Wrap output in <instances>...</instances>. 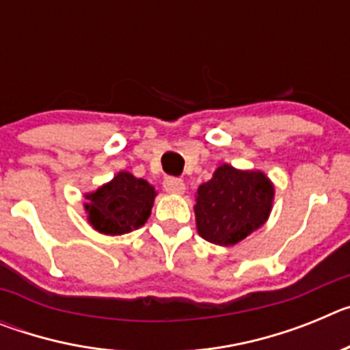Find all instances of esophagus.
Here are the masks:
<instances>
[{
    "instance_id": "esophagus-1",
    "label": "esophagus",
    "mask_w": 350,
    "mask_h": 350,
    "mask_svg": "<svg viewBox=\"0 0 350 350\" xmlns=\"http://www.w3.org/2000/svg\"><path fill=\"white\" fill-rule=\"evenodd\" d=\"M163 187H165L166 193H172V194H182L185 191L184 180H182V178H177V177L165 178V182H163Z\"/></svg>"
}]
</instances>
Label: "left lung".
Listing matches in <instances>:
<instances>
[{"label":"left lung","mask_w":350,"mask_h":350,"mask_svg":"<svg viewBox=\"0 0 350 350\" xmlns=\"http://www.w3.org/2000/svg\"><path fill=\"white\" fill-rule=\"evenodd\" d=\"M273 194V184L262 172L221 165L208 182L198 187L194 205L198 233L215 245L242 242L267 222Z\"/></svg>","instance_id":"left-lung-1"}]
</instances>
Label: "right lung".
Returning a JSON list of instances; mask_svg holds the SVG:
<instances>
[{"label":"right lung","instance_id":"add662e5","mask_svg":"<svg viewBox=\"0 0 350 350\" xmlns=\"http://www.w3.org/2000/svg\"><path fill=\"white\" fill-rule=\"evenodd\" d=\"M156 189L144 178L119 172L94 193L85 194V212L91 226L103 234H124L147 222Z\"/></svg>","mask_w":350,"mask_h":350}]
</instances>
